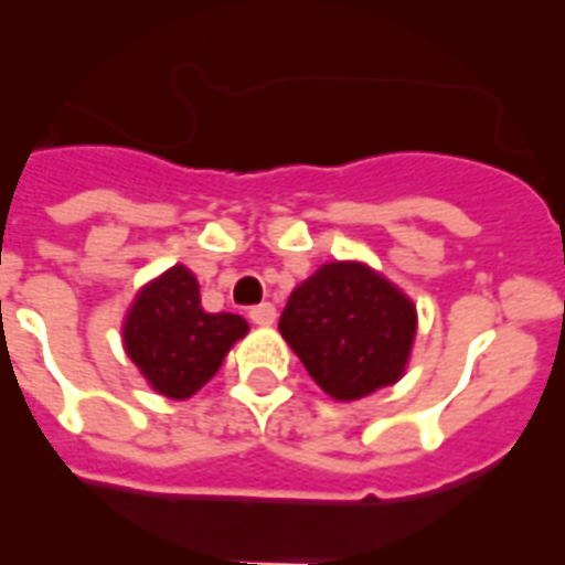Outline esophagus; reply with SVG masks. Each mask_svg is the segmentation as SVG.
Segmentation results:
<instances>
[{"mask_svg":"<svg viewBox=\"0 0 565 565\" xmlns=\"http://www.w3.org/2000/svg\"><path fill=\"white\" fill-rule=\"evenodd\" d=\"M247 318L254 320L257 327H271V323H275V318H278V311H275V306H271V302H259V306H254L250 311H247Z\"/></svg>","mask_w":565,"mask_h":565,"instance_id":"34e87169","label":"esophagus"}]
</instances>
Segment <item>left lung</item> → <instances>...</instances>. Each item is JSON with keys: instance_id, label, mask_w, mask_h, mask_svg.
Instances as JSON below:
<instances>
[{"instance_id": "8db88e82", "label": "left lung", "mask_w": 565, "mask_h": 565, "mask_svg": "<svg viewBox=\"0 0 565 565\" xmlns=\"http://www.w3.org/2000/svg\"><path fill=\"white\" fill-rule=\"evenodd\" d=\"M278 330L320 391L354 403L405 375L417 308L366 263L335 259L290 294Z\"/></svg>"}]
</instances>
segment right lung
I'll return each mask as SVG.
<instances>
[{"mask_svg": "<svg viewBox=\"0 0 565 565\" xmlns=\"http://www.w3.org/2000/svg\"><path fill=\"white\" fill-rule=\"evenodd\" d=\"M245 335L242 315L202 308L196 275L186 266H172L145 284L124 318L127 356L150 391L169 399H190L202 391Z\"/></svg>", "mask_w": 565, "mask_h": 565, "instance_id": "add662e5", "label": "right lung"}]
</instances>
